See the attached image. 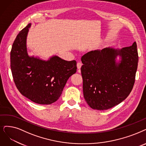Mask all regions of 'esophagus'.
<instances>
[{
  "label": "esophagus",
  "mask_w": 146,
  "mask_h": 146,
  "mask_svg": "<svg viewBox=\"0 0 146 146\" xmlns=\"http://www.w3.org/2000/svg\"><path fill=\"white\" fill-rule=\"evenodd\" d=\"M81 66H82V63H81L78 62V63H77V68H78V69H80L81 68Z\"/></svg>",
  "instance_id": "1"
}]
</instances>
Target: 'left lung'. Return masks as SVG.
<instances>
[{
    "instance_id": "obj_1",
    "label": "left lung",
    "mask_w": 146,
    "mask_h": 146,
    "mask_svg": "<svg viewBox=\"0 0 146 146\" xmlns=\"http://www.w3.org/2000/svg\"><path fill=\"white\" fill-rule=\"evenodd\" d=\"M81 62L84 98L92 109L111 108L129 95L138 63L136 42L121 49L107 47L89 51Z\"/></svg>"
}]
</instances>
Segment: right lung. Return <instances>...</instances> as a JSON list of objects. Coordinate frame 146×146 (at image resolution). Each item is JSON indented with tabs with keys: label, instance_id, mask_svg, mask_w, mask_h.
Segmentation results:
<instances>
[{
	"label": "right lung",
	"instance_id": "1",
	"mask_svg": "<svg viewBox=\"0 0 146 146\" xmlns=\"http://www.w3.org/2000/svg\"><path fill=\"white\" fill-rule=\"evenodd\" d=\"M32 24L17 36L11 51V69L21 94L39 104L49 105L61 96L68 78L77 72L75 60L67 61L53 55L48 60L30 56L27 37Z\"/></svg>",
	"mask_w": 146,
	"mask_h": 146
}]
</instances>
